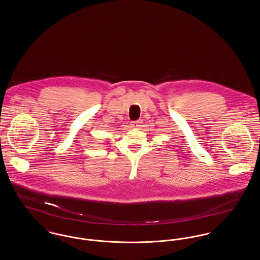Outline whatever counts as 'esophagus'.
Returning a JSON list of instances; mask_svg holds the SVG:
<instances>
[{"label": "esophagus", "mask_w": 260, "mask_h": 260, "mask_svg": "<svg viewBox=\"0 0 260 260\" xmlns=\"http://www.w3.org/2000/svg\"><path fill=\"white\" fill-rule=\"evenodd\" d=\"M141 124V121L140 120H135V121H132L131 125L132 127H136V128H139Z\"/></svg>", "instance_id": "1"}]
</instances>
